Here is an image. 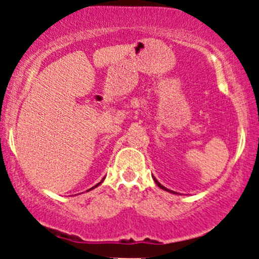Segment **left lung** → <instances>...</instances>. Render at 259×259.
Here are the masks:
<instances>
[{
  "label": "left lung",
  "instance_id": "obj_1",
  "mask_svg": "<svg viewBox=\"0 0 259 259\" xmlns=\"http://www.w3.org/2000/svg\"><path fill=\"white\" fill-rule=\"evenodd\" d=\"M153 180H154V181H156V184H157V185H158V186L160 187V189L165 190V191H169V192H173V191H170V190H168V189H167V187H164V186H163V185H160V184L158 183V181H157V180H156V178H153Z\"/></svg>",
  "mask_w": 259,
  "mask_h": 259
}]
</instances>
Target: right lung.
I'll return each mask as SVG.
<instances>
[{
    "label": "right lung",
    "instance_id": "1",
    "mask_svg": "<svg viewBox=\"0 0 259 259\" xmlns=\"http://www.w3.org/2000/svg\"><path fill=\"white\" fill-rule=\"evenodd\" d=\"M103 180H105V179H102V181H103ZM102 181H101V183H102ZM101 183H99V184H97V185H96V186H94V187H91V189H95V187H97V186H99V185H100V184H101ZM91 189H90V190H91Z\"/></svg>",
    "mask_w": 259,
    "mask_h": 259
}]
</instances>
